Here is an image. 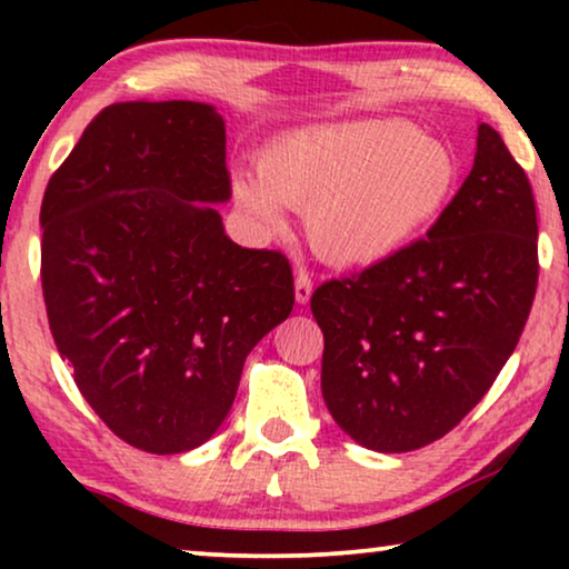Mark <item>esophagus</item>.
I'll return each instance as SVG.
<instances>
[{
	"instance_id": "1",
	"label": "esophagus",
	"mask_w": 569,
	"mask_h": 569,
	"mask_svg": "<svg viewBox=\"0 0 569 569\" xmlns=\"http://www.w3.org/2000/svg\"><path fill=\"white\" fill-rule=\"evenodd\" d=\"M310 295H313V279H310L306 269H298V277H295V300H298L300 306H306Z\"/></svg>"
}]
</instances>
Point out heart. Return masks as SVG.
Returning a JSON list of instances; mask_svg holds the SVG:
<instances>
[{
  "instance_id": "b5f03b06",
  "label": "heart",
  "mask_w": 569,
  "mask_h": 569,
  "mask_svg": "<svg viewBox=\"0 0 569 569\" xmlns=\"http://www.w3.org/2000/svg\"><path fill=\"white\" fill-rule=\"evenodd\" d=\"M259 177L232 176V197L246 214L279 232L282 204L298 209L323 261L372 267L438 220L458 166L430 131L399 119H355L271 139L259 154Z\"/></svg>"
}]
</instances>
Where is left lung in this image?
<instances>
[{
	"label": "left lung",
	"mask_w": 569,
	"mask_h": 569,
	"mask_svg": "<svg viewBox=\"0 0 569 569\" xmlns=\"http://www.w3.org/2000/svg\"><path fill=\"white\" fill-rule=\"evenodd\" d=\"M531 183L479 123L473 168L417 240L310 298L323 331L321 393L362 448L407 453L453 430L495 383L539 279Z\"/></svg>",
	"instance_id": "left-lung-1"
}]
</instances>
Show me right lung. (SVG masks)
<instances>
[{
	"label": "right lung",
	"instance_id": "obj_1",
	"mask_svg": "<svg viewBox=\"0 0 569 569\" xmlns=\"http://www.w3.org/2000/svg\"><path fill=\"white\" fill-rule=\"evenodd\" d=\"M224 119L197 100L100 111L46 186L41 282L96 415L147 453L212 438L251 349L292 313L282 253L232 243Z\"/></svg>",
	"mask_w": 569,
	"mask_h": 569
}]
</instances>
